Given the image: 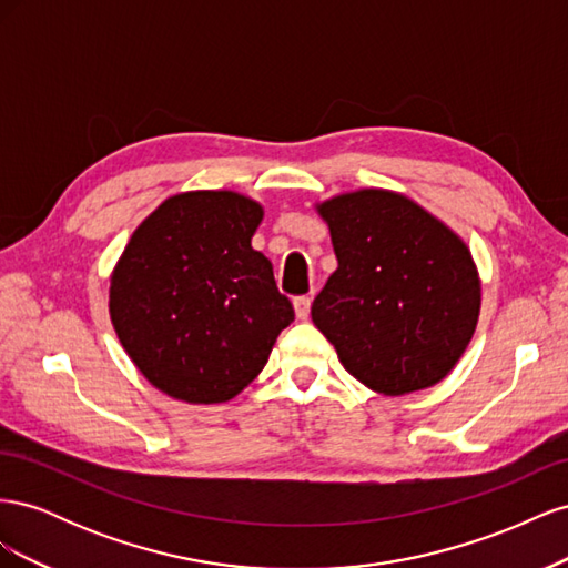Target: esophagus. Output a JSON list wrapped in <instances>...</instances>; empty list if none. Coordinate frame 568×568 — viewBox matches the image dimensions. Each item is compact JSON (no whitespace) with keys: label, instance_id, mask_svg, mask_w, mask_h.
Masks as SVG:
<instances>
[{"label":"esophagus","instance_id":"obj_1","mask_svg":"<svg viewBox=\"0 0 568 568\" xmlns=\"http://www.w3.org/2000/svg\"><path fill=\"white\" fill-rule=\"evenodd\" d=\"M311 303H313L311 296H298L294 301V311H296L298 320H307V315H311Z\"/></svg>","mask_w":568,"mask_h":568}]
</instances>
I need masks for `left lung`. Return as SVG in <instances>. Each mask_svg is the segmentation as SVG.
<instances>
[{
  "mask_svg": "<svg viewBox=\"0 0 568 568\" xmlns=\"http://www.w3.org/2000/svg\"><path fill=\"white\" fill-rule=\"evenodd\" d=\"M338 267L313 322L359 384L382 395L436 386L467 351L480 313L469 246L419 203L357 189L315 203Z\"/></svg>",
  "mask_w": 568,
  "mask_h": 568,
  "instance_id": "8db88e82",
  "label": "left lung"
}]
</instances>
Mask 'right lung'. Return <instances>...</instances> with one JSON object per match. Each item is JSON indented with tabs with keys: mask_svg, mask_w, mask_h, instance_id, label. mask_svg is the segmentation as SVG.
<instances>
[{
	"mask_svg": "<svg viewBox=\"0 0 568 568\" xmlns=\"http://www.w3.org/2000/svg\"><path fill=\"white\" fill-rule=\"evenodd\" d=\"M263 205L230 189L165 199L118 257L109 313L144 379L192 405L227 403L294 322L272 263L251 246Z\"/></svg>",
	"mask_w": 568,
	"mask_h": 568,
	"instance_id": "1",
	"label": "right lung"
}]
</instances>
